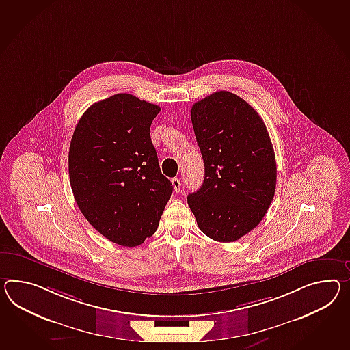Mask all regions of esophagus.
<instances>
[{"instance_id":"1","label":"esophagus","mask_w":350,"mask_h":350,"mask_svg":"<svg viewBox=\"0 0 350 350\" xmlns=\"http://www.w3.org/2000/svg\"><path fill=\"white\" fill-rule=\"evenodd\" d=\"M172 185H173V188H174V191H176V193H178L179 191H180V185H182V182H180V179L172 178Z\"/></svg>"}]
</instances>
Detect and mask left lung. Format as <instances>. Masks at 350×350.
Masks as SVG:
<instances>
[{"label": "left lung", "instance_id": "8db88e82", "mask_svg": "<svg viewBox=\"0 0 350 350\" xmlns=\"http://www.w3.org/2000/svg\"><path fill=\"white\" fill-rule=\"evenodd\" d=\"M191 120L205 179L188 195V206L208 238L235 241L262 221L274 197L277 164L268 130L247 101L228 91L195 103Z\"/></svg>", "mask_w": 350, "mask_h": 350}]
</instances>
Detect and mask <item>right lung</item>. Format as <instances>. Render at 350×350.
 I'll return each mask as SVG.
<instances>
[{"label":"right lung","mask_w":350,"mask_h":350,"mask_svg":"<svg viewBox=\"0 0 350 350\" xmlns=\"http://www.w3.org/2000/svg\"><path fill=\"white\" fill-rule=\"evenodd\" d=\"M159 111L133 94H113L87 109L69 145V180L81 213L122 247L153 235L173 191L150 139Z\"/></svg>","instance_id":"right-lung-1"}]
</instances>
